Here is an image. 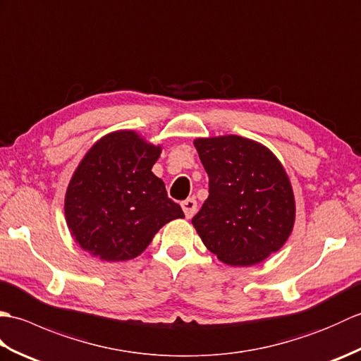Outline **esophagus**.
I'll list each match as a JSON object with an SVG mask.
<instances>
[{
  "label": "esophagus",
  "instance_id": "obj_1",
  "mask_svg": "<svg viewBox=\"0 0 361 361\" xmlns=\"http://www.w3.org/2000/svg\"><path fill=\"white\" fill-rule=\"evenodd\" d=\"M181 208H183V211H185V216H186L188 219L194 217V214L197 212V202H195V198H188V200L181 202Z\"/></svg>",
  "mask_w": 361,
  "mask_h": 361
}]
</instances>
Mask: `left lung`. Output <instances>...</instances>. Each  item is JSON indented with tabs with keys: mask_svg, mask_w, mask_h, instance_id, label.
Masks as SVG:
<instances>
[{
	"mask_svg": "<svg viewBox=\"0 0 361 361\" xmlns=\"http://www.w3.org/2000/svg\"><path fill=\"white\" fill-rule=\"evenodd\" d=\"M194 145L209 176V195L192 219L206 248L233 267L281 250L293 229L295 197L279 159L235 135L198 137Z\"/></svg>",
	"mask_w": 361,
	"mask_h": 361,
	"instance_id": "left-lung-1",
	"label": "left lung"
}]
</instances>
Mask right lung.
Returning <instances> with one entry per match:
<instances>
[{"label": "right lung", "instance_id": "obj_1", "mask_svg": "<svg viewBox=\"0 0 361 361\" xmlns=\"http://www.w3.org/2000/svg\"><path fill=\"white\" fill-rule=\"evenodd\" d=\"M159 145L130 130L99 140L75 169L65 217L80 248L106 262L128 260L149 247L159 228L183 219L152 167Z\"/></svg>", "mask_w": 361, "mask_h": 361}]
</instances>
